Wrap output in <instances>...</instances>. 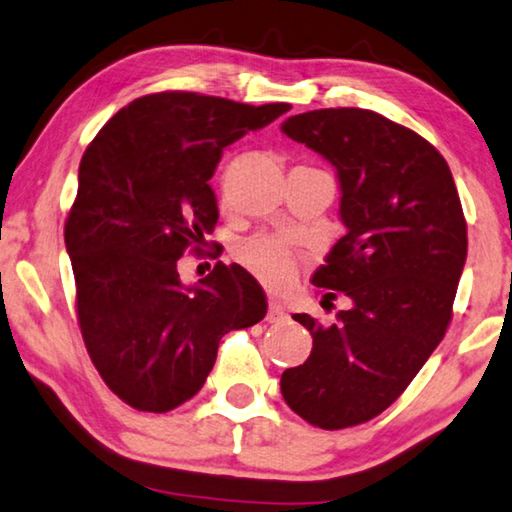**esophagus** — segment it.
I'll list each match as a JSON object with an SVG mask.
<instances>
[{"instance_id":"34e87169","label":"esophagus","mask_w":512,"mask_h":512,"mask_svg":"<svg viewBox=\"0 0 512 512\" xmlns=\"http://www.w3.org/2000/svg\"><path fill=\"white\" fill-rule=\"evenodd\" d=\"M286 318H288L286 309H283V306H281L279 302H270V309H267L265 320H267V322H283Z\"/></svg>"}]
</instances>
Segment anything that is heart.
<instances>
[{"instance_id": "1", "label": "heart", "mask_w": 512, "mask_h": 512, "mask_svg": "<svg viewBox=\"0 0 512 512\" xmlns=\"http://www.w3.org/2000/svg\"><path fill=\"white\" fill-rule=\"evenodd\" d=\"M240 263L270 288H286L300 272V254L279 238L256 235L238 249Z\"/></svg>"}]
</instances>
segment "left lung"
I'll list each match as a JSON object with an SVG mask.
<instances>
[{
  "mask_svg": "<svg viewBox=\"0 0 512 512\" xmlns=\"http://www.w3.org/2000/svg\"><path fill=\"white\" fill-rule=\"evenodd\" d=\"M281 130L336 167L348 233L311 281L322 302L350 300L334 325L295 313L313 350L283 371L281 393L311 426H359L407 389L446 334L467 261L462 203L437 148L371 109H313Z\"/></svg>",
  "mask_w": 512,
  "mask_h": 512,
  "instance_id": "1",
  "label": "left lung"
}]
</instances>
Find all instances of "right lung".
<instances>
[{
	"mask_svg": "<svg viewBox=\"0 0 512 512\" xmlns=\"http://www.w3.org/2000/svg\"><path fill=\"white\" fill-rule=\"evenodd\" d=\"M290 109L162 91L116 112L86 148L66 219L86 352L139 412H169L206 382L231 329L261 322L267 300L240 265L219 261L183 286L178 258L215 229L208 180L222 151Z\"/></svg>",
	"mask_w": 512,
	"mask_h": 512,
	"instance_id": "right-lung-1",
	"label": "right lung"
}]
</instances>
